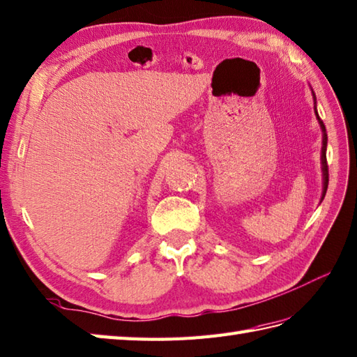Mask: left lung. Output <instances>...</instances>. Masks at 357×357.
Wrapping results in <instances>:
<instances>
[{"label": "left lung", "instance_id": "obj_1", "mask_svg": "<svg viewBox=\"0 0 357 357\" xmlns=\"http://www.w3.org/2000/svg\"><path fill=\"white\" fill-rule=\"evenodd\" d=\"M312 97H313V111L314 115H317V120L319 123V128L322 130V149H321V170H322V197H326L327 193V187H328V167H327V132H326V126H324V121L319 119V114L317 111V96H314L313 89H312Z\"/></svg>", "mask_w": 357, "mask_h": 357}]
</instances>
